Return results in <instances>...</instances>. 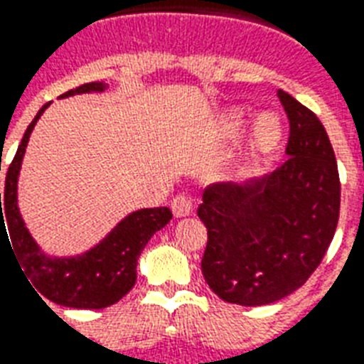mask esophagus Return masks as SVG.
Returning a JSON list of instances; mask_svg holds the SVG:
<instances>
[{
    "label": "esophagus",
    "instance_id": "obj_1",
    "mask_svg": "<svg viewBox=\"0 0 364 364\" xmlns=\"http://www.w3.org/2000/svg\"><path fill=\"white\" fill-rule=\"evenodd\" d=\"M171 210L176 218H185L188 213H193V200L188 198L187 194H177L176 198L171 200Z\"/></svg>",
    "mask_w": 364,
    "mask_h": 364
}]
</instances>
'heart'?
<instances>
[{
    "mask_svg": "<svg viewBox=\"0 0 364 364\" xmlns=\"http://www.w3.org/2000/svg\"><path fill=\"white\" fill-rule=\"evenodd\" d=\"M244 126V114L242 112H232L227 116L225 122V132L227 135H237ZM282 139V124L279 120V116L271 114H262L254 122L252 132H250L248 146H246V158L250 162H254L257 158L267 156L271 152L279 146Z\"/></svg>",
    "mask_w": 364,
    "mask_h": 364,
    "instance_id": "obj_1",
    "label": "heart"
}]
</instances>
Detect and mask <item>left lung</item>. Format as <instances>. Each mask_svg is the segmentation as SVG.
Here are the masks:
<instances>
[{"instance_id":"left-lung-1","label":"left lung","mask_w":364,"mask_h":364,"mask_svg":"<svg viewBox=\"0 0 364 364\" xmlns=\"http://www.w3.org/2000/svg\"><path fill=\"white\" fill-rule=\"evenodd\" d=\"M288 116V160L246 183H213L198 218L208 229L202 274L223 301L267 305L304 287L340 218L334 149L315 112L279 90Z\"/></svg>"}]
</instances>
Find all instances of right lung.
Listing matches in <instances>:
<instances>
[{
  "label": "right lung",
  "instance_id": "obj_1",
  "mask_svg": "<svg viewBox=\"0 0 364 364\" xmlns=\"http://www.w3.org/2000/svg\"><path fill=\"white\" fill-rule=\"evenodd\" d=\"M107 87L102 82L83 83L76 90L63 93L60 97L77 95L102 91ZM49 102L40 108L32 124L24 132L21 145L11 162L7 177H5V193H0V240L1 235H7L5 225L9 229V244L16 254L22 273L26 274L30 287L38 290V296H43L53 304L74 307V309H105L108 305L120 301L137 281V259L141 252L156 231L168 225L171 219L170 208H146L129 213L126 219L108 232L105 240L95 248L76 257H49L46 256L34 238L24 227L18 206H16V181L21 171L22 156L26 151L28 139L34 129L36 122L40 120ZM1 171V164H0ZM4 208H1V204Z\"/></svg>",
  "mask_w": 364,
  "mask_h": 364
}]
</instances>
